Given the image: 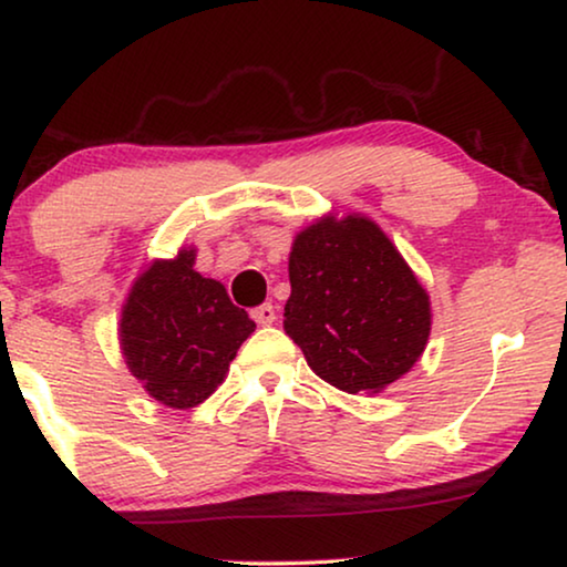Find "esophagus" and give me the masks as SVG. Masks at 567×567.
<instances>
[{
  "label": "esophagus",
  "mask_w": 567,
  "mask_h": 567,
  "mask_svg": "<svg viewBox=\"0 0 567 567\" xmlns=\"http://www.w3.org/2000/svg\"><path fill=\"white\" fill-rule=\"evenodd\" d=\"M252 320L258 322V324H262V328H266V324H274L276 322V307L274 305L255 307L252 309Z\"/></svg>",
  "instance_id": "esophagus-1"
}]
</instances>
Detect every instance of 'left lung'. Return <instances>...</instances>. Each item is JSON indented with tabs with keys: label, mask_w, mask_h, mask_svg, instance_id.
I'll return each mask as SVG.
<instances>
[{
	"label": "left lung",
	"mask_w": 567,
	"mask_h": 567,
	"mask_svg": "<svg viewBox=\"0 0 567 567\" xmlns=\"http://www.w3.org/2000/svg\"><path fill=\"white\" fill-rule=\"evenodd\" d=\"M284 330L309 369L348 394L408 374L431 336V299L377 221L324 214L293 237Z\"/></svg>",
	"instance_id": "8db88e82"
}]
</instances>
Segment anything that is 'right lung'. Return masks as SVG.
I'll list each match as a JSON object with an SVG mask.
<instances>
[{
    "instance_id": "add662e5",
    "label": "right lung",
    "mask_w": 567,
    "mask_h": 567,
    "mask_svg": "<svg viewBox=\"0 0 567 567\" xmlns=\"http://www.w3.org/2000/svg\"><path fill=\"white\" fill-rule=\"evenodd\" d=\"M255 322L224 284L196 270V247L152 260L121 309L123 361L159 405L188 410L214 394Z\"/></svg>"
}]
</instances>
